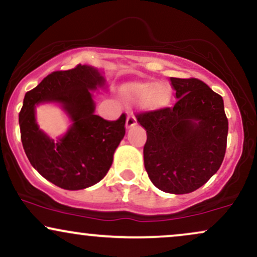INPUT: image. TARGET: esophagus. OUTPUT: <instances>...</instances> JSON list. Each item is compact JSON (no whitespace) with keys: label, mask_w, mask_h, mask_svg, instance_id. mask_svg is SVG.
I'll return each mask as SVG.
<instances>
[{"label":"esophagus","mask_w":257,"mask_h":257,"mask_svg":"<svg viewBox=\"0 0 257 257\" xmlns=\"http://www.w3.org/2000/svg\"><path fill=\"white\" fill-rule=\"evenodd\" d=\"M137 123V118H135L134 114H128L126 117V128H132L133 125H135Z\"/></svg>","instance_id":"1"}]
</instances>
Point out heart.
<instances>
[{
	"label": "heart",
	"mask_w": 257,
	"mask_h": 257,
	"mask_svg": "<svg viewBox=\"0 0 257 257\" xmlns=\"http://www.w3.org/2000/svg\"><path fill=\"white\" fill-rule=\"evenodd\" d=\"M125 93L134 98H141V104L146 108H161L169 104L172 88L166 83L155 82H133L124 88Z\"/></svg>",
	"instance_id": "heart-1"
}]
</instances>
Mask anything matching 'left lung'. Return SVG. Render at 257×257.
<instances>
[{
    "mask_svg": "<svg viewBox=\"0 0 257 257\" xmlns=\"http://www.w3.org/2000/svg\"><path fill=\"white\" fill-rule=\"evenodd\" d=\"M178 101L173 107L137 114L146 129L144 163L152 184L184 194L219 170L226 153L228 119L222 96L197 78L170 77Z\"/></svg>",
    "mask_w": 257,
    "mask_h": 257,
    "instance_id": "8db88e82",
    "label": "left lung"
}]
</instances>
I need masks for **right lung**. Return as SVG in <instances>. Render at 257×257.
<instances>
[{
	"instance_id": "add662e5",
	"label": "right lung",
	"mask_w": 257,
	"mask_h": 257,
	"mask_svg": "<svg viewBox=\"0 0 257 257\" xmlns=\"http://www.w3.org/2000/svg\"><path fill=\"white\" fill-rule=\"evenodd\" d=\"M100 72L88 65L55 71L25 94L19 113L20 137L31 166L44 179L64 190H83L104 179L113 153L125 134V114L106 120L94 114L90 90L104 87ZM40 102H59L73 124L58 142L38 128L34 108Z\"/></svg>"
}]
</instances>
